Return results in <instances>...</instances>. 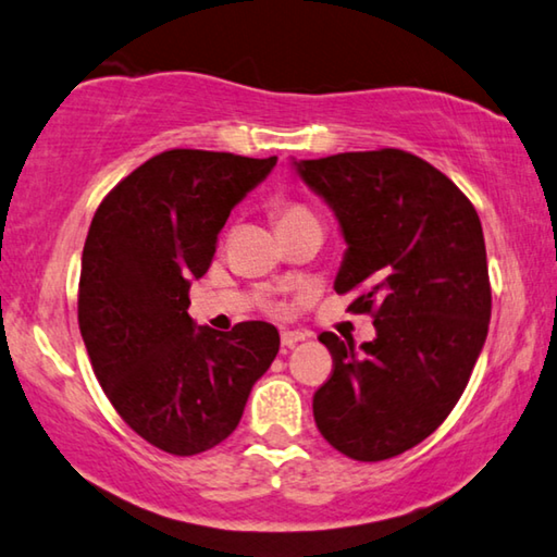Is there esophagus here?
Wrapping results in <instances>:
<instances>
[{
	"instance_id": "34e87169",
	"label": "esophagus",
	"mask_w": 557,
	"mask_h": 557,
	"mask_svg": "<svg viewBox=\"0 0 557 557\" xmlns=\"http://www.w3.org/2000/svg\"><path fill=\"white\" fill-rule=\"evenodd\" d=\"M299 342H305V334H299V332H282L280 334L282 348H292V346H297Z\"/></svg>"
}]
</instances>
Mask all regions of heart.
Instances as JSON below:
<instances>
[{"label":"heart","mask_w":557,"mask_h":557,"mask_svg":"<svg viewBox=\"0 0 557 557\" xmlns=\"http://www.w3.org/2000/svg\"><path fill=\"white\" fill-rule=\"evenodd\" d=\"M275 215H277V223L280 225H287V223H295L301 219H314V213L307 209L301 201L295 199H282L275 203Z\"/></svg>","instance_id":"heart-1"}]
</instances>
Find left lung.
Returning <instances> with one entry per match:
<instances>
[{
  "label": "left lung",
  "instance_id": "1",
  "mask_svg": "<svg viewBox=\"0 0 557 557\" xmlns=\"http://www.w3.org/2000/svg\"><path fill=\"white\" fill-rule=\"evenodd\" d=\"M295 164L342 223L348 248L334 289H358L348 312L375 326L361 348L319 334L334 366L314 393V422L346 457H398L445 422L486 342L482 221L455 182L403 149Z\"/></svg>",
  "mask_w": 557,
  "mask_h": 557
}]
</instances>
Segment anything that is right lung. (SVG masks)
<instances>
[{"label": "right lung", "mask_w": 557, "mask_h": 557, "mask_svg": "<svg viewBox=\"0 0 557 557\" xmlns=\"http://www.w3.org/2000/svg\"><path fill=\"white\" fill-rule=\"evenodd\" d=\"M277 157L169 149L100 201L83 248L78 326L112 408L176 457L238 428L250 388L280 351L277 329H196L188 287L211 268L231 209Z\"/></svg>", "instance_id": "obj_1"}]
</instances>
